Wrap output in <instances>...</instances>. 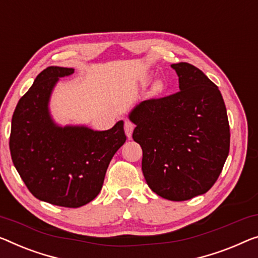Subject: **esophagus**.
Instances as JSON below:
<instances>
[{
  "mask_svg": "<svg viewBox=\"0 0 258 258\" xmlns=\"http://www.w3.org/2000/svg\"><path fill=\"white\" fill-rule=\"evenodd\" d=\"M133 130H134V124L126 119V120H125V133H126V136H127L128 139L132 138Z\"/></svg>",
  "mask_w": 258,
  "mask_h": 258,
  "instance_id": "esophagus-1",
  "label": "esophagus"
}]
</instances>
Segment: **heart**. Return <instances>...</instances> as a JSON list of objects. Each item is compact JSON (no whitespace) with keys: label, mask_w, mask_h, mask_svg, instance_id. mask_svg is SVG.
<instances>
[{"label":"heart","mask_w":258,"mask_h":258,"mask_svg":"<svg viewBox=\"0 0 258 258\" xmlns=\"http://www.w3.org/2000/svg\"><path fill=\"white\" fill-rule=\"evenodd\" d=\"M155 87H156V88H160V83H156Z\"/></svg>","instance_id":"heart-1"}]
</instances>
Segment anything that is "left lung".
Returning <instances> with one entry per match:
<instances>
[{
	"label": "left lung",
	"mask_w": 258,
	"mask_h": 258,
	"mask_svg": "<svg viewBox=\"0 0 258 258\" xmlns=\"http://www.w3.org/2000/svg\"><path fill=\"white\" fill-rule=\"evenodd\" d=\"M171 68L179 91L139 103L128 118L148 186L160 197L182 202L213 186L228 156L230 134L218 87L190 63Z\"/></svg>",
	"instance_id": "8db88e82"
}]
</instances>
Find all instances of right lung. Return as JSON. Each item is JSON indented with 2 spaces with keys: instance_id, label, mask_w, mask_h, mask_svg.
I'll return each mask as SVG.
<instances>
[{
  "instance_id": "obj_1",
  "label": "right lung",
  "mask_w": 258,
  "mask_h": 258,
  "mask_svg": "<svg viewBox=\"0 0 258 258\" xmlns=\"http://www.w3.org/2000/svg\"><path fill=\"white\" fill-rule=\"evenodd\" d=\"M73 73L51 66L37 76L15 109L9 142L14 166L31 194L63 207L83 206L97 197L111 159L126 141L122 120L107 131L54 121L49 112L53 89Z\"/></svg>"
}]
</instances>
